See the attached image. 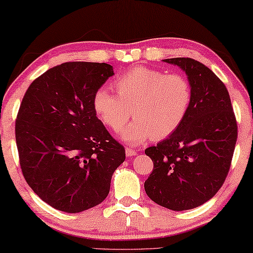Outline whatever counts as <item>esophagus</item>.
Listing matches in <instances>:
<instances>
[{
	"label": "esophagus",
	"mask_w": 253,
	"mask_h": 253,
	"mask_svg": "<svg viewBox=\"0 0 253 253\" xmlns=\"http://www.w3.org/2000/svg\"><path fill=\"white\" fill-rule=\"evenodd\" d=\"M126 157H131V156H135L136 155V151L134 150V149H131L129 147L126 148Z\"/></svg>",
	"instance_id": "1"
}]
</instances>
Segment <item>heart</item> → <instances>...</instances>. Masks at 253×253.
<instances>
[{
    "instance_id": "b5f03b06",
    "label": "heart",
    "mask_w": 253,
    "mask_h": 253,
    "mask_svg": "<svg viewBox=\"0 0 253 253\" xmlns=\"http://www.w3.org/2000/svg\"><path fill=\"white\" fill-rule=\"evenodd\" d=\"M114 86L118 94L105 87L95 92L94 110L113 131L122 129L133 111L135 120L121 132V138L131 144L172 134L192 105V85L180 74L135 67L120 76Z\"/></svg>"
}]
</instances>
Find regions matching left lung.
I'll return each instance as SVG.
<instances>
[{"label": "left lung", "instance_id": "obj_1", "mask_svg": "<svg viewBox=\"0 0 253 253\" xmlns=\"http://www.w3.org/2000/svg\"><path fill=\"white\" fill-rule=\"evenodd\" d=\"M164 61L186 73L193 99L181 126L144 151L154 161L144 189L158 205L186 211L211 200L225 181L238 124L225 85L209 67L192 58Z\"/></svg>", "mask_w": 253, "mask_h": 253}]
</instances>
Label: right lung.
I'll return each instance as SVG.
<instances>
[{"label":"right lung","instance_id":"right-lung-1","mask_svg":"<svg viewBox=\"0 0 253 253\" xmlns=\"http://www.w3.org/2000/svg\"><path fill=\"white\" fill-rule=\"evenodd\" d=\"M113 75L109 64L70 61L48 69L24 94L15 120L20 166L53 209L78 213L98 205L126 159L93 106L95 92Z\"/></svg>","mask_w":253,"mask_h":253}]
</instances>
